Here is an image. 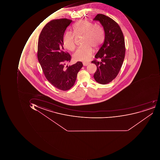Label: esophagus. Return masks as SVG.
<instances>
[{
	"mask_svg": "<svg viewBox=\"0 0 160 160\" xmlns=\"http://www.w3.org/2000/svg\"><path fill=\"white\" fill-rule=\"evenodd\" d=\"M90 63L89 62H83L82 64L84 66H87V65H88Z\"/></svg>",
	"mask_w": 160,
	"mask_h": 160,
	"instance_id": "34e87169",
	"label": "esophagus"
}]
</instances>
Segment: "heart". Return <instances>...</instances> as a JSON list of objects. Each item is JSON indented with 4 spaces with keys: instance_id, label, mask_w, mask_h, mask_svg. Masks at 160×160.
I'll list each match as a JSON object with an SVG mask.
<instances>
[{
    "instance_id": "b5f03b06",
    "label": "heart",
    "mask_w": 160,
    "mask_h": 160,
    "mask_svg": "<svg viewBox=\"0 0 160 160\" xmlns=\"http://www.w3.org/2000/svg\"><path fill=\"white\" fill-rule=\"evenodd\" d=\"M72 31L76 37H83L82 44L85 45L77 49L73 54V58L76 61H88L94 52L92 47L98 48L103 41V28L99 24H93L89 21L82 20L78 21L72 25ZM73 35L71 32H67L63 38L64 46L71 51L75 48Z\"/></svg>"
}]
</instances>
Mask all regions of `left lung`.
<instances>
[{
    "mask_svg": "<svg viewBox=\"0 0 160 160\" xmlns=\"http://www.w3.org/2000/svg\"><path fill=\"white\" fill-rule=\"evenodd\" d=\"M93 20L99 21L105 32L103 44L95 55L96 59L91 62L97 67L94 78L99 84L105 85L115 78L122 66L125 52L124 37L120 27L112 18L98 14Z\"/></svg>",
    "mask_w": 160,
    "mask_h": 160,
    "instance_id": "obj_1",
    "label": "left lung"
}]
</instances>
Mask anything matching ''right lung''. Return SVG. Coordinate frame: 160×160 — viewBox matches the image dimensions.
Instances as JSON below:
<instances>
[{"instance_id":"1","label":"right lung","mask_w":160,"mask_h":160,"mask_svg":"<svg viewBox=\"0 0 160 160\" xmlns=\"http://www.w3.org/2000/svg\"><path fill=\"white\" fill-rule=\"evenodd\" d=\"M72 21L67 19L52 20L46 24L39 37L38 58L46 78L54 87L63 91L74 85L82 67V62L71 66V56L63 47V38Z\"/></svg>"}]
</instances>
